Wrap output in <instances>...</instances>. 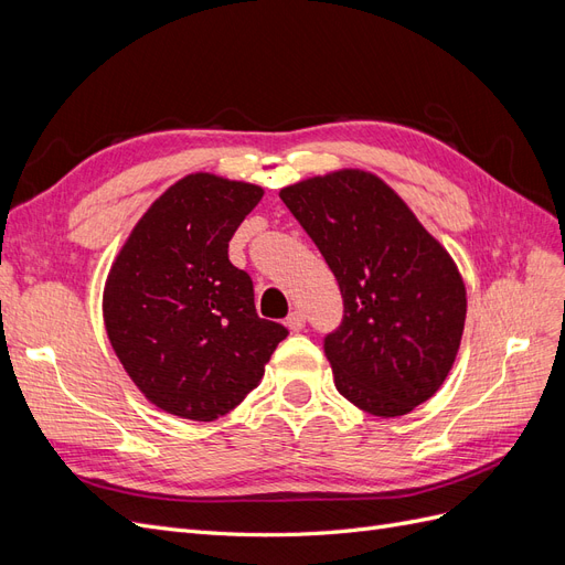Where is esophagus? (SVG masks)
<instances>
[{
  "mask_svg": "<svg viewBox=\"0 0 565 565\" xmlns=\"http://www.w3.org/2000/svg\"><path fill=\"white\" fill-rule=\"evenodd\" d=\"M285 324H287L289 332H301L306 328V316L301 311H292V313L287 316Z\"/></svg>",
  "mask_w": 565,
  "mask_h": 565,
  "instance_id": "obj_1",
  "label": "esophagus"
}]
</instances>
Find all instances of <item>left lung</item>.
<instances>
[{
    "mask_svg": "<svg viewBox=\"0 0 565 565\" xmlns=\"http://www.w3.org/2000/svg\"><path fill=\"white\" fill-rule=\"evenodd\" d=\"M280 200L311 235L344 299L324 337L334 386L374 417H401L446 382L467 320V287L407 202L365 169L285 185Z\"/></svg>",
    "mask_w": 565,
    "mask_h": 565,
    "instance_id": "obj_1",
    "label": "left lung"
}]
</instances>
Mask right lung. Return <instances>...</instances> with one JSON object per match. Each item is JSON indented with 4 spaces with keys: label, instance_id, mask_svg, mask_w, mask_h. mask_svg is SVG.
I'll list each match as a JSON object with an SVG mask.
<instances>
[{
    "label": "right lung",
    "instance_id": "obj_1",
    "mask_svg": "<svg viewBox=\"0 0 565 565\" xmlns=\"http://www.w3.org/2000/svg\"><path fill=\"white\" fill-rule=\"evenodd\" d=\"M264 188L210 172L179 179L136 221L104 287L115 355L143 396L181 419L214 422L259 386L287 337L256 316L252 278L228 241Z\"/></svg>",
    "mask_w": 565,
    "mask_h": 565
}]
</instances>
